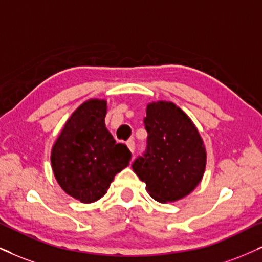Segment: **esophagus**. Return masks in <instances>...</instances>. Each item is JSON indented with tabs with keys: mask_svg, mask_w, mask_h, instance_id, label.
I'll list each match as a JSON object with an SVG mask.
<instances>
[{
	"mask_svg": "<svg viewBox=\"0 0 262 262\" xmlns=\"http://www.w3.org/2000/svg\"><path fill=\"white\" fill-rule=\"evenodd\" d=\"M126 146H127V148L130 149L131 153H134V151H135V142H134V140H128L127 142H126Z\"/></svg>",
	"mask_w": 262,
	"mask_h": 262,
	"instance_id": "34e87169",
	"label": "esophagus"
}]
</instances>
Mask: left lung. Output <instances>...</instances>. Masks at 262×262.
<instances>
[{"label": "left lung", "instance_id": "8db88e82", "mask_svg": "<svg viewBox=\"0 0 262 262\" xmlns=\"http://www.w3.org/2000/svg\"><path fill=\"white\" fill-rule=\"evenodd\" d=\"M144 126L147 149L132 164L146 189L159 203L188 195L203 179L206 149L194 122L175 103L151 102Z\"/></svg>", "mask_w": 262, "mask_h": 262}]
</instances>
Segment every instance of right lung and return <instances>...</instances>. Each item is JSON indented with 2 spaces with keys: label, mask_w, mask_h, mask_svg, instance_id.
I'll list each match as a JSON object with an SVG mask.
<instances>
[{
  "label": "right lung",
  "mask_w": 262,
  "mask_h": 262,
  "mask_svg": "<svg viewBox=\"0 0 262 262\" xmlns=\"http://www.w3.org/2000/svg\"><path fill=\"white\" fill-rule=\"evenodd\" d=\"M106 101L92 98L70 115L51 151L57 182L67 194L93 203L128 165L131 153L105 127Z\"/></svg>",
  "instance_id": "add662e5"
}]
</instances>
